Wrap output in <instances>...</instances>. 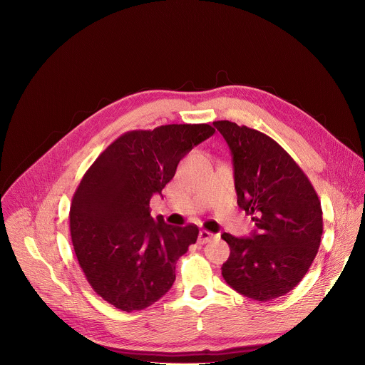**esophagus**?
<instances>
[{
	"mask_svg": "<svg viewBox=\"0 0 365 365\" xmlns=\"http://www.w3.org/2000/svg\"><path fill=\"white\" fill-rule=\"evenodd\" d=\"M216 237H217V235H213V233H210V232H207V230H202V232L199 233L197 243H199V245H206V243L212 242V240L216 239Z\"/></svg>",
	"mask_w": 365,
	"mask_h": 365,
	"instance_id": "esophagus-1",
	"label": "esophagus"
}]
</instances>
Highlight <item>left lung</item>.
Wrapping results in <instances>:
<instances>
[{
	"instance_id": "left-lung-1",
	"label": "left lung",
	"mask_w": 365,
	"mask_h": 365,
	"mask_svg": "<svg viewBox=\"0 0 365 365\" xmlns=\"http://www.w3.org/2000/svg\"><path fill=\"white\" fill-rule=\"evenodd\" d=\"M213 125L232 152L237 205L256 226L250 237L222 235L230 247L223 279L249 299H277L302 282L319 252L320 199L302 168L270 136L229 120Z\"/></svg>"
}]
</instances>
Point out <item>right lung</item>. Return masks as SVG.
Segmentation results:
<instances>
[{"mask_svg":"<svg viewBox=\"0 0 365 365\" xmlns=\"http://www.w3.org/2000/svg\"><path fill=\"white\" fill-rule=\"evenodd\" d=\"M213 133L207 123L130 130L83 175L69 212L72 246L93 292L113 307L143 310L170 290L176 262L196 243L199 229L153 219L149 203L180 159Z\"/></svg>","mask_w":365,"mask_h":365,"instance_id":"right-lung-1","label":"right lung"}]
</instances>
